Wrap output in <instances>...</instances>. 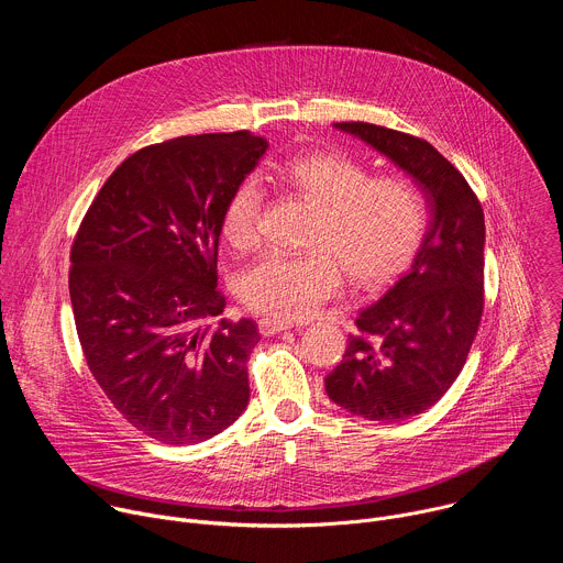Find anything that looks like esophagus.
I'll return each mask as SVG.
<instances>
[{
	"instance_id": "obj_1",
	"label": "esophagus",
	"mask_w": 563,
	"mask_h": 563,
	"mask_svg": "<svg viewBox=\"0 0 563 563\" xmlns=\"http://www.w3.org/2000/svg\"><path fill=\"white\" fill-rule=\"evenodd\" d=\"M291 328H294V323H289V320H276V318H261L258 320V330L265 336H274V334H280V332L291 330Z\"/></svg>"
}]
</instances>
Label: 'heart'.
<instances>
[{"mask_svg": "<svg viewBox=\"0 0 563 563\" xmlns=\"http://www.w3.org/2000/svg\"><path fill=\"white\" fill-rule=\"evenodd\" d=\"M280 189L311 205L302 254H267L235 278L245 309L276 320L311 313L332 298L343 274L358 287L389 283L419 254L430 205L423 189L404 176H372L358 159L336 151L294 155L265 172ZM263 189L254 176L240 180L220 213L229 247L258 243Z\"/></svg>", "mask_w": 563, "mask_h": 563, "instance_id": "heart-1", "label": "heart"}]
</instances>
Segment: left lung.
<instances>
[{
    "label": "left lung",
    "mask_w": 563,
    "mask_h": 563,
    "mask_svg": "<svg viewBox=\"0 0 563 563\" xmlns=\"http://www.w3.org/2000/svg\"><path fill=\"white\" fill-rule=\"evenodd\" d=\"M334 126L408 172L432 211L412 267L361 309L358 334L325 376L334 404L367 421L394 423L432 408L465 365L484 313V209L428 140L369 122Z\"/></svg>",
    "instance_id": "1"
}]
</instances>
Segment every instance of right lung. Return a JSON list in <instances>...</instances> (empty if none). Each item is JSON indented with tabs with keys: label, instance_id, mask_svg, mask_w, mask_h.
<instances>
[{
	"label": "right lung",
	"instance_id": "add662e5",
	"mask_svg": "<svg viewBox=\"0 0 563 563\" xmlns=\"http://www.w3.org/2000/svg\"><path fill=\"white\" fill-rule=\"evenodd\" d=\"M250 131L148 144L109 176L70 247L68 291L87 365L142 434L187 445L250 400L254 320L222 313L220 213L267 151Z\"/></svg>",
	"mask_w": 563,
	"mask_h": 563
}]
</instances>
